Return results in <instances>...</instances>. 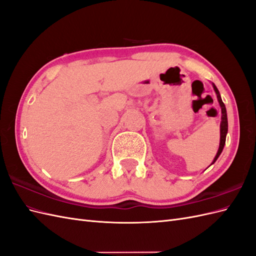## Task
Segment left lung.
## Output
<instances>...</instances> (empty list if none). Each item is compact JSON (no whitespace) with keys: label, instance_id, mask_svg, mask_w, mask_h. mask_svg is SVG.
I'll return each mask as SVG.
<instances>
[{"label":"left lung","instance_id":"1","mask_svg":"<svg viewBox=\"0 0 256 256\" xmlns=\"http://www.w3.org/2000/svg\"><path fill=\"white\" fill-rule=\"evenodd\" d=\"M214 87V90H215L216 94H217V99H218V102L220 104V108H222V122H220V144H219V148H218V152L216 154L215 158H214L212 164L216 162L218 159V157L220 156V154L224 150V146L226 144V136H227L228 133V118H227V110H226V106L222 102V97H220V94H219L217 87L215 86V84H212Z\"/></svg>","mask_w":256,"mask_h":256}]
</instances>
